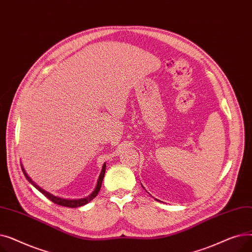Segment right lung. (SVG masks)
<instances>
[{
  "label": "right lung",
  "instance_id": "1",
  "mask_svg": "<svg viewBox=\"0 0 252 252\" xmlns=\"http://www.w3.org/2000/svg\"><path fill=\"white\" fill-rule=\"evenodd\" d=\"M21 168H22V171H23V174H24L25 178L28 179V181H29L32 185H33V186H34L39 192L43 193V194L48 198V199H50L52 202H54L55 204H58V205H61V206H65V207H71V208H73V207H79V206H83V205L87 204L88 202H90L92 199H94V198L97 196V194L99 193V191H100V189H101V186H102V181H103V178H104V175H105L106 164L104 163V165H103V167H102V171H101V174H100V177H99V180H98V183H97V186H96V189L94 190V192H93L90 196H88V197H86V198H82V199H77V200L62 199V198H60V197H56V196H54V195H52V194L46 192V191L43 190L42 188H39V187L37 186V185L28 176V174L25 173V170H24V168H23L22 165H21Z\"/></svg>",
  "mask_w": 252,
  "mask_h": 252
}]
</instances>
